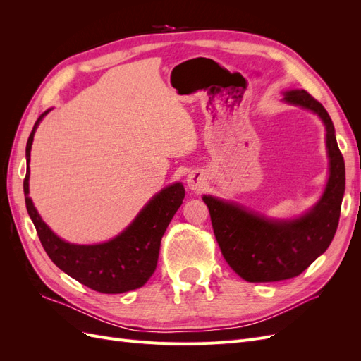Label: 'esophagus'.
<instances>
[{
	"label": "esophagus",
	"mask_w": 361,
	"mask_h": 361,
	"mask_svg": "<svg viewBox=\"0 0 361 361\" xmlns=\"http://www.w3.org/2000/svg\"><path fill=\"white\" fill-rule=\"evenodd\" d=\"M187 185L190 190H194V191H200L204 185H206V176L203 171H199V170H194L191 171L188 176H187Z\"/></svg>",
	"instance_id": "obj_1"
}]
</instances>
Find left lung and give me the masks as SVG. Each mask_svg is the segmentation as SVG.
Wrapping results in <instances>:
<instances>
[{"mask_svg": "<svg viewBox=\"0 0 361 361\" xmlns=\"http://www.w3.org/2000/svg\"><path fill=\"white\" fill-rule=\"evenodd\" d=\"M283 101L309 110L325 126L329 179L321 199L300 216L268 218L232 200L203 195L216 243L231 268L251 283L300 276L331 244L345 194V161L325 108L305 90H288Z\"/></svg>", "mask_w": 361, "mask_h": 361, "instance_id": "8db88e82", "label": "left lung"}]
</instances>
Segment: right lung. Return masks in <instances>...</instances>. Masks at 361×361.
<instances>
[{
  "mask_svg": "<svg viewBox=\"0 0 361 361\" xmlns=\"http://www.w3.org/2000/svg\"><path fill=\"white\" fill-rule=\"evenodd\" d=\"M52 108L42 113L27 141V174L24 194L27 211L49 259L63 272L84 286L102 293H123L138 289L152 277L158 264L162 235L180 207L185 188L174 182L155 194L125 231L106 243L71 244L54 233L42 220L30 197V155L36 129Z\"/></svg>",
  "mask_w": 361,
  "mask_h": 361,
  "instance_id": "add662e5",
  "label": "right lung"
}]
</instances>
